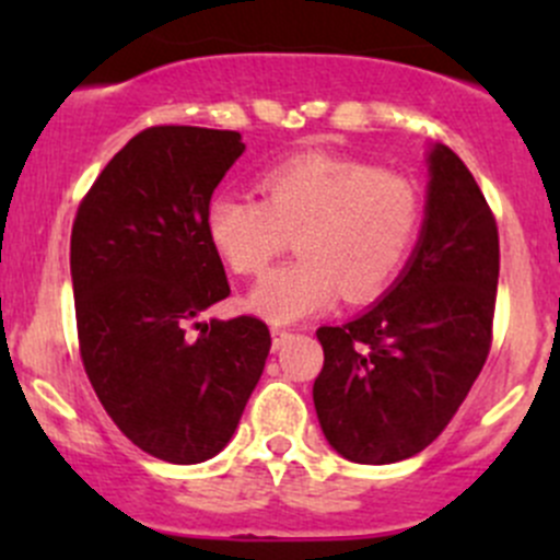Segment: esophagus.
Returning a JSON list of instances; mask_svg holds the SVG:
<instances>
[{"label": "esophagus", "instance_id": "34e87169", "mask_svg": "<svg viewBox=\"0 0 560 560\" xmlns=\"http://www.w3.org/2000/svg\"><path fill=\"white\" fill-rule=\"evenodd\" d=\"M270 336H273V349H279L281 343L287 341V338H292V330H290V327L273 325V327H270Z\"/></svg>", "mask_w": 560, "mask_h": 560}]
</instances>
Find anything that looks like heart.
<instances>
[{
  "label": "heart",
  "instance_id": "heart-1",
  "mask_svg": "<svg viewBox=\"0 0 560 560\" xmlns=\"http://www.w3.org/2000/svg\"><path fill=\"white\" fill-rule=\"evenodd\" d=\"M262 200L222 195L206 230L224 262L259 276L295 235L301 257L270 270L252 306L273 322L301 319L336 301L382 295L420 238L422 197L406 175L332 154H295L259 178Z\"/></svg>",
  "mask_w": 560,
  "mask_h": 560
}]
</instances>
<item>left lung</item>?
Wrapping results in <instances>:
<instances>
[{
	"label": "left lung",
	"instance_id": "8db88e82",
	"mask_svg": "<svg viewBox=\"0 0 560 560\" xmlns=\"http://www.w3.org/2000/svg\"><path fill=\"white\" fill-rule=\"evenodd\" d=\"M499 228L447 145L431 151L420 246L398 284L358 319L319 327L314 406L325 439L354 463H398L450 425L493 343Z\"/></svg>",
	"mask_w": 560,
	"mask_h": 560
}]
</instances>
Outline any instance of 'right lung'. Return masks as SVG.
I'll return each instance as SVG.
<instances>
[{"label":"right lung","instance_id":"right-lung-1","mask_svg":"<svg viewBox=\"0 0 560 560\" xmlns=\"http://www.w3.org/2000/svg\"><path fill=\"white\" fill-rule=\"evenodd\" d=\"M244 149L233 129H143L72 222L83 369L118 431L167 463L208 460L233 439L270 352L257 316L195 322L230 295L206 211Z\"/></svg>","mask_w":560,"mask_h":560}]
</instances>
